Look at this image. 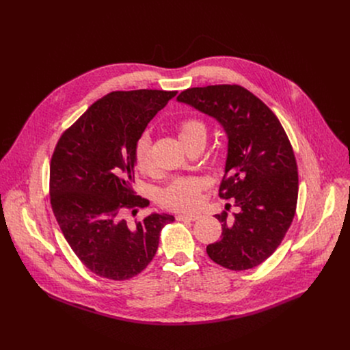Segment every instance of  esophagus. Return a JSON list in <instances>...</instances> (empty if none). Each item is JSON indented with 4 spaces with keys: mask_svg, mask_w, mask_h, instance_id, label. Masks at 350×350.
Here are the masks:
<instances>
[{
    "mask_svg": "<svg viewBox=\"0 0 350 350\" xmlns=\"http://www.w3.org/2000/svg\"><path fill=\"white\" fill-rule=\"evenodd\" d=\"M176 219L178 221H195V220L199 219V216H196V215H178Z\"/></svg>",
    "mask_w": 350,
    "mask_h": 350,
    "instance_id": "esophagus-1",
    "label": "esophagus"
}]
</instances>
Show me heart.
<instances>
[{"mask_svg":"<svg viewBox=\"0 0 350 350\" xmlns=\"http://www.w3.org/2000/svg\"><path fill=\"white\" fill-rule=\"evenodd\" d=\"M206 127L201 120L187 119L178 124V137L183 145L195 137H205ZM134 166L145 176H151L155 172V165L151 154V139L148 135L139 137L134 148ZM204 183L199 178L185 177L174 180L166 187L159 198V204L169 211L187 212L195 209L201 202V192Z\"/></svg>","mask_w":350,"mask_h":350,"instance_id":"b5f03b06","label":"heart"}]
</instances>
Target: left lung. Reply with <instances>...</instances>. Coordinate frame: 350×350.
<instances>
[{"instance_id": "8db88e82", "label": "left lung", "mask_w": 350, "mask_h": 350, "mask_svg": "<svg viewBox=\"0 0 350 350\" xmlns=\"http://www.w3.org/2000/svg\"><path fill=\"white\" fill-rule=\"evenodd\" d=\"M177 101L215 118L228 138L219 196L234 198L239 212L216 215L221 238L206 252L228 270L254 269L274 254L295 216L299 180L288 135L273 111L237 84L188 88Z\"/></svg>"}]
</instances>
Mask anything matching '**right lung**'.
<instances>
[{
  "instance_id": "1",
  "label": "right lung",
  "mask_w": 350,
  "mask_h": 350,
  "mask_svg": "<svg viewBox=\"0 0 350 350\" xmlns=\"http://www.w3.org/2000/svg\"><path fill=\"white\" fill-rule=\"evenodd\" d=\"M177 91H113L61 135L49 165V201L72 251L94 274L123 281L154 259L172 215L130 226L127 212L149 201L135 195L134 148L148 123Z\"/></svg>"
}]
</instances>
